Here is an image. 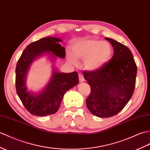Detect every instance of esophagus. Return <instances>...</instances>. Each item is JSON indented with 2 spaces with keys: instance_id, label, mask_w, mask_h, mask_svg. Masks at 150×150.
<instances>
[{
  "instance_id": "esophagus-1",
  "label": "esophagus",
  "mask_w": 150,
  "mask_h": 150,
  "mask_svg": "<svg viewBox=\"0 0 150 150\" xmlns=\"http://www.w3.org/2000/svg\"><path fill=\"white\" fill-rule=\"evenodd\" d=\"M79 82H83L84 81V78H83V76L82 74H79Z\"/></svg>"
}]
</instances>
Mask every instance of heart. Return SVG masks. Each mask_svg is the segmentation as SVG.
<instances>
[{
	"label": "heart",
	"instance_id": "obj_1",
	"mask_svg": "<svg viewBox=\"0 0 150 150\" xmlns=\"http://www.w3.org/2000/svg\"><path fill=\"white\" fill-rule=\"evenodd\" d=\"M71 52L66 53L69 62L78 64V59H84L83 65L87 70L98 71L110 61L112 54V48L107 41L96 40H82L75 41L71 46Z\"/></svg>",
	"mask_w": 150,
	"mask_h": 150
}]
</instances>
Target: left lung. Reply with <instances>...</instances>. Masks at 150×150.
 <instances>
[{
	"label": "left lung",
	"instance_id": "obj_1",
	"mask_svg": "<svg viewBox=\"0 0 150 150\" xmlns=\"http://www.w3.org/2000/svg\"><path fill=\"white\" fill-rule=\"evenodd\" d=\"M114 55L106 65L96 71L84 72L83 77L91 86L86 105L94 116L109 117L119 113L133 95L137 66L129 48L112 38Z\"/></svg>",
	"mask_w": 150,
	"mask_h": 150
}]
</instances>
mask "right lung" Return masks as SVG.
Wrapping results in <instances>:
<instances>
[{
    "mask_svg": "<svg viewBox=\"0 0 150 150\" xmlns=\"http://www.w3.org/2000/svg\"><path fill=\"white\" fill-rule=\"evenodd\" d=\"M56 37H45L30 43L23 50L16 67V89L26 109L36 116H46L58 110L65 93L79 83L76 71L60 72L55 66L57 57L64 59L65 49ZM45 57L52 63L50 81L44 88L34 92L27 88L26 75L31 64L37 59Z\"/></svg>",
    "mask_w": 150,
    "mask_h": 150,
    "instance_id": "add662e5",
    "label": "right lung"
}]
</instances>
